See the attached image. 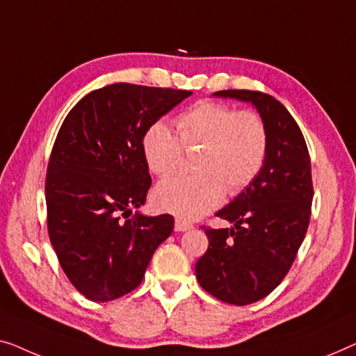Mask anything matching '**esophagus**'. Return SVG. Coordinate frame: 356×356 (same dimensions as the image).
<instances>
[{
  "label": "esophagus",
  "mask_w": 356,
  "mask_h": 356,
  "mask_svg": "<svg viewBox=\"0 0 356 356\" xmlns=\"http://www.w3.org/2000/svg\"><path fill=\"white\" fill-rule=\"evenodd\" d=\"M176 230L177 232H185V230H190V229H193V226L190 222H187V221H184V219H180V218H177L176 219Z\"/></svg>",
  "instance_id": "esophagus-1"
}]
</instances>
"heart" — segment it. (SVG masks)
Listing matches in <instances>:
<instances>
[{
    "instance_id": "b5f03b06",
    "label": "heart",
    "mask_w": 356,
    "mask_h": 356,
    "mask_svg": "<svg viewBox=\"0 0 356 356\" xmlns=\"http://www.w3.org/2000/svg\"><path fill=\"white\" fill-rule=\"evenodd\" d=\"M177 138L164 124L149 126L143 135V156L149 171L166 177L182 166L184 148L200 149L197 174L163 180L153 192L161 211L179 218H200L219 207L224 193L248 187L266 163L268 126L261 114L216 102H202L180 114Z\"/></svg>"
}]
</instances>
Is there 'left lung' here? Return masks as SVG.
Returning <instances> with one entry per match:
<instances>
[{
	"instance_id": "8db88e82",
	"label": "left lung",
	"mask_w": 356,
	"mask_h": 356,
	"mask_svg": "<svg viewBox=\"0 0 356 356\" xmlns=\"http://www.w3.org/2000/svg\"><path fill=\"white\" fill-rule=\"evenodd\" d=\"M214 95L253 103L269 132L261 172L216 213L234 227L202 226L209 245L195 264L208 293L243 307L271 293L297 258L312 216V163L298 124L271 95L252 90Z\"/></svg>"
}]
</instances>
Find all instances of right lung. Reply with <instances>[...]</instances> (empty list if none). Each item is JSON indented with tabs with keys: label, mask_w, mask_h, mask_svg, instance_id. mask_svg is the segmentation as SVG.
I'll list each match as a JSON object with an SVG mask.
<instances>
[{
	"label": "right lung",
	"mask_w": 356,
	"mask_h": 356,
	"mask_svg": "<svg viewBox=\"0 0 356 356\" xmlns=\"http://www.w3.org/2000/svg\"><path fill=\"white\" fill-rule=\"evenodd\" d=\"M192 92L113 83L88 93L64 119L48 161V235L83 297L111 302L137 289L171 214H134L152 187L143 135Z\"/></svg>",
	"instance_id": "obj_1"
}]
</instances>
